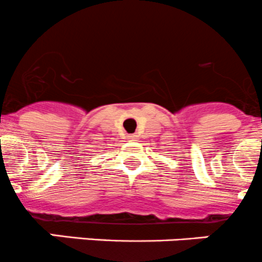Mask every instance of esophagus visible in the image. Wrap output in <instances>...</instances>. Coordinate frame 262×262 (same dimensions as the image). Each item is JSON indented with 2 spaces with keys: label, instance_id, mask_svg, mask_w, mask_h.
I'll return each mask as SVG.
<instances>
[{
  "label": "esophagus",
  "instance_id": "obj_1",
  "mask_svg": "<svg viewBox=\"0 0 262 262\" xmlns=\"http://www.w3.org/2000/svg\"><path fill=\"white\" fill-rule=\"evenodd\" d=\"M137 137V135H128V139H131V140H135Z\"/></svg>",
  "mask_w": 262,
  "mask_h": 262
}]
</instances>
